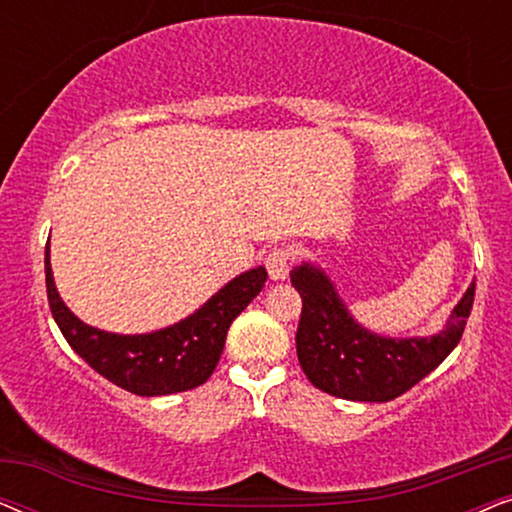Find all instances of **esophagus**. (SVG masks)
I'll return each instance as SVG.
<instances>
[{
	"label": "esophagus",
	"instance_id": "34e87169",
	"mask_svg": "<svg viewBox=\"0 0 512 512\" xmlns=\"http://www.w3.org/2000/svg\"><path fill=\"white\" fill-rule=\"evenodd\" d=\"M289 265H291V251L286 247L272 249L268 258H265V268H268V275L272 282H282L289 275Z\"/></svg>",
	"mask_w": 512,
	"mask_h": 512
}]
</instances>
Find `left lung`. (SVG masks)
<instances>
[{"label":"left lung","mask_w":512,"mask_h":512,"mask_svg":"<svg viewBox=\"0 0 512 512\" xmlns=\"http://www.w3.org/2000/svg\"><path fill=\"white\" fill-rule=\"evenodd\" d=\"M291 284L303 298L296 349L307 380L326 394L363 403L394 401L436 370L459 345L475 296L471 282L436 335L387 338L352 317L319 265L293 268Z\"/></svg>","instance_id":"8db88e82"}]
</instances>
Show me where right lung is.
I'll return each instance as SVG.
<instances>
[{"label": "right lung", "mask_w": 512, "mask_h": 512, "mask_svg": "<svg viewBox=\"0 0 512 512\" xmlns=\"http://www.w3.org/2000/svg\"><path fill=\"white\" fill-rule=\"evenodd\" d=\"M46 291L53 319L69 347L116 387L137 396H167L200 387L214 373L233 319L268 279L263 265L242 272L214 293L200 310L153 333L121 335L83 324L65 305L53 282L46 247Z\"/></svg>", "instance_id": "add662e5"}]
</instances>
